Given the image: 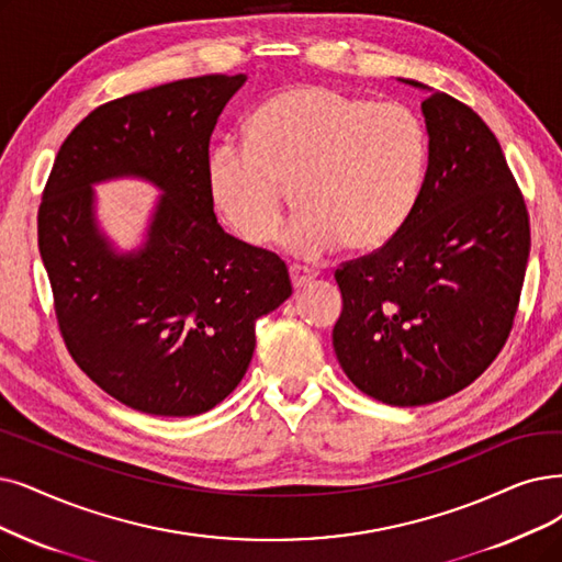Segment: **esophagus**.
<instances>
[{"instance_id":"obj_1","label":"esophagus","mask_w":562,"mask_h":562,"mask_svg":"<svg viewBox=\"0 0 562 562\" xmlns=\"http://www.w3.org/2000/svg\"><path fill=\"white\" fill-rule=\"evenodd\" d=\"M318 274L311 272V269L306 267H300V265H290V281H293V288L300 290L304 285H308L313 279H316Z\"/></svg>"}]
</instances>
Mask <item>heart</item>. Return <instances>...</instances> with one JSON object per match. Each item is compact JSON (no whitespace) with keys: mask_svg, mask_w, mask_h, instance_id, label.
<instances>
[{"mask_svg":"<svg viewBox=\"0 0 562 562\" xmlns=\"http://www.w3.org/2000/svg\"><path fill=\"white\" fill-rule=\"evenodd\" d=\"M429 161V138L415 112L373 103L323 85H300L267 99L249 138L221 140L207 159L214 207L244 241L277 235L285 189L302 207L279 235L281 249L318 260L385 244L408 221Z\"/></svg>","mask_w":562,"mask_h":562,"instance_id":"obj_1","label":"heart"}]
</instances>
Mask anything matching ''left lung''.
Returning <instances> with one entry per match:
<instances>
[{
  "mask_svg": "<svg viewBox=\"0 0 562 562\" xmlns=\"http://www.w3.org/2000/svg\"><path fill=\"white\" fill-rule=\"evenodd\" d=\"M429 166L417 203L371 256L336 269L331 331L350 383L387 406H426L480 378L505 346L530 254L526 203L477 112L417 80Z\"/></svg>",
  "mask_w": 562,
  "mask_h": 562,
  "instance_id": "left-lung-1",
  "label": "left lung"
}]
</instances>
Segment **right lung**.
Listing matches in <instances>:
<instances>
[{"instance_id":"1","label":"right lung","mask_w":562,"mask_h":562,"mask_svg":"<svg viewBox=\"0 0 562 562\" xmlns=\"http://www.w3.org/2000/svg\"><path fill=\"white\" fill-rule=\"evenodd\" d=\"M246 76H203L97 108L64 140L38 210V251L78 367L124 406L212 411L256 350V321L293 285L279 256L218 226L210 138ZM140 178L162 195L133 250L100 228L97 183Z\"/></svg>"}]
</instances>
